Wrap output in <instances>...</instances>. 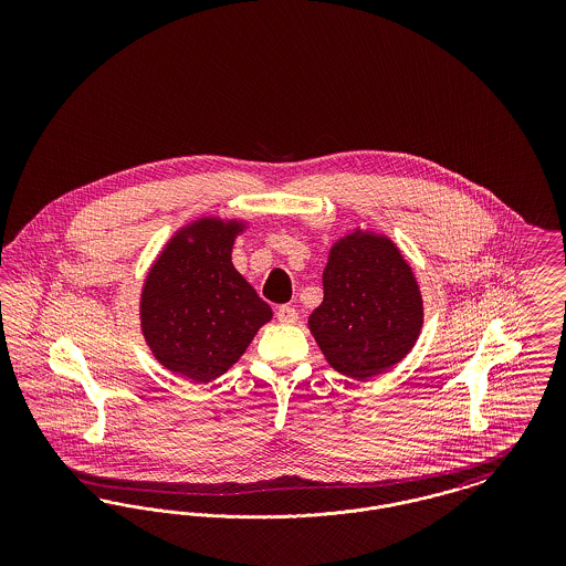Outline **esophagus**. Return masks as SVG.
Instances as JSON below:
<instances>
[{
    "label": "esophagus",
    "mask_w": 566,
    "mask_h": 566,
    "mask_svg": "<svg viewBox=\"0 0 566 566\" xmlns=\"http://www.w3.org/2000/svg\"><path fill=\"white\" fill-rule=\"evenodd\" d=\"M275 316H277L280 324H295L296 318H298L295 307H291V305H280Z\"/></svg>",
    "instance_id": "34e87169"
}]
</instances>
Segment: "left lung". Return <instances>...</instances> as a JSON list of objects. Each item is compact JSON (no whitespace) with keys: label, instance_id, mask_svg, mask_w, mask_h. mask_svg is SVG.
<instances>
[{"label":"left lung","instance_id":"1","mask_svg":"<svg viewBox=\"0 0 566 566\" xmlns=\"http://www.w3.org/2000/svg\"><path fill=\"white\" fill-rule=\"evenodd\" d=\"M323 303L307 326L326 363L352 379L379 376L416 346L424 303L399 245L371 229H352L328 250Z\"/></svg>","mask_w":566,"mask_h":566}]
</instances>
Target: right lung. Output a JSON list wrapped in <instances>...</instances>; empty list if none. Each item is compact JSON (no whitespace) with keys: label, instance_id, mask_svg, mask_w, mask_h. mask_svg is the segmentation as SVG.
<instances>
[{"label":"right lung","instance_id":"right-lung-1","mask_svg":"<svg viewBox=\"0 0 566 566\" xmlns=\"http://www.w3.org/2000/svg\"><path fill=\"white\" fill-rule=\"evenodd\" d=\"M243 218L201 216L161 248L139 293V328L167 371L192 381L227 374L273 318L270 305L233 268Z\"/></svg>","mask_w":566,"mask_h":566}]
</instances>
